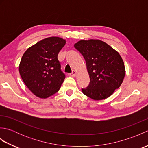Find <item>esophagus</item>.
Here are the masks:
<instances>
[{"label": "esophagus", "instance_id": "obj_1", "mask_svg": "<svg viewBox=\"0 0 148 148\" xmlns=\"http://www.w3.org/2000/svg\"><path fill=\"white\" fill-rule=\"evenodd\" d=\"M71 76H72V77H75V76H76V75H77V72L75 71H72V73L70 74Z\"/></svg>", "mask_w": 148, "mask_h": 148}]
</instances>
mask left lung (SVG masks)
<instances>
[{
	"mask_svg": "<svg viewBox=\"0 0 148 148\" xmlns=\"http://www.w3.org/2000/svg\"><path fill=\"white\" fill-rule=\"evenodd\" d=\"M74 48L83 56L90 82L82 92L94 100L106 99L119 88L125 76L124 62L119 53L99 39L81 40Z\"/></svg>",
	"mask_w": 148,
	"mask_h": 148,
	"instance_id": "1",
	"label": "left lung"
}]
</instances>
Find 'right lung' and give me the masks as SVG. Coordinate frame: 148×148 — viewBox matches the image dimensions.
Here are the masks:
<instances>
[{"label":"right lung","mask_w":148,"mask_h":148,"mask_svg":"<svg viewBox=\"0 0 148 148\" xmlns=\"http://www.w3.org/2000/svg\"><path fill=\"white\" fill-rule=\"evenodd\" d=\"M65 43L61 37H47L30 46L22 56L19 65L21 79L39 98L46 99L56 93L64 82L65 76L57 56Z\"/></svg>","instance_id":"right-lung-1"}]
</instances>
